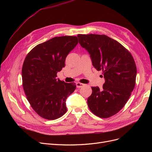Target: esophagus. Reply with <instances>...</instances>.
I'll list each match as a JSON object with an SVG mask.
<instances>
[{
	"label": "esophagus",
	"instance_id": "34e87169",
	"mask_svg": "<svg viewBox=\"0 0 152 152\" xmlns=\"http://www.w3.org/2000/svg\"><path fill=\"white\" fill-rule=\"evenodd\" d=\"M84 86V84H83V83H76V87H77V88H81V87H82Z\"/></svg>",
	"mask_w": 152,
	"mask_h": 152
}]
</instances>
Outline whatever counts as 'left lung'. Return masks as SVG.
I'll return each instance as SVG.
<instances>
[{
	"instance_id": "1",
	"label": "left lung",
	"mask_w": 152,
	"mask_h": 152,
	"mask_svg": "<svg viewBox=\"0 0 152 152\" xmlns=\"http://www.w3.org/2000/svg\"><path fill=\"white\" fill-rule=\"evenodd\" d=\"M79 42L91 55L92 65L102 71V89L92 87L87 99L92 112L102 118L116 114L126 105L134 89L137 68L132 55L120 43L106 35L78 34Z\"/></svg>"
}]
</instances>
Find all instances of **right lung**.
Returning <instances> with one entry per match:
<instances>
[{"mask_svg":"<svg viewBox=\"0 0 152 152\" xmlns=\"http://www.w3.org/2000/svg\"><path fill=\"white\" fill-rule=\"evenodd\" d=\"M77 43L76 36L53 37L34 47L23 62V90L31 107L44 119L54 120L66 112V99L76 86L56 77Z\"/></svg>","mask_w":152,"mask_h":152,"instance_id":"add662e5","label":"right lung"}]
</instances>
